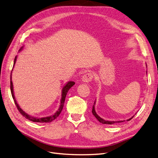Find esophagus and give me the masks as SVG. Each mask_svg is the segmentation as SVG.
<instances>
[{
  "mask_svg": "<svg viewBox=\"0 0 158 158\" xmlns=\"http://www.w3.org/2000/svg\"><path fill=\"white\" fill-rule=\"evenodd\" d=\"M94 75L92 73L90 72H88L86 73H85L83 77H82V81L83 82H85V83H88L92 80Z\"/></svg>",
  "mask_w": 158,
  "mask_h": 158,
  "instance_id": "obj_1",
  "label": "esophagus"
}]
</instances>
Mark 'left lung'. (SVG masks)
<instances>
[{"label": "left lung", "instance_id": "8db88e82", "mask_svg": "<svg viewBox=\"0 0 158 158\" xmlns=\"http://www.w3.org/2000/svg\"><path fill=\"white\" fill-rule=\"evenodd\" d=\"M95 101L94 102V105H93V108H92V114H93V115L95 116V118L97 119L101 123H102V124H106V125H113V124H115V123H121V122H123L124 121H106V120H105V119H102L101 118H100L99 116L96 114V112H95ZM134 117H132L131 118H130V119H128L127 121H130V120H131L132 118H133Z\"/></svg>", "mask_w": 158, "mask_h": 158}]
</instances>
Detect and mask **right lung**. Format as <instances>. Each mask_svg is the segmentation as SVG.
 I'll list each match as a JSON object with an SVG mask.
<instances>
[{
  "label": "right lung",
  "mask_w": 158,
  "mask_h": 158,
  "mask_svg": "<svg viewBox=\"0 0 158 158\" xmlns=\"http://www.w3.org/2000/svg\"><path fill=\"white\" fill-rule=\"evenodd\" d=\"M20 50H21L20 49ZM16 60H17V56L15 57V59H14V64H13V66H14L15 62H16ZM11 73L12 71L11 72V76H10V89H11V95H12V98L13 99V101L15 102V104L18 109V110L19 111V112L24 117H25V118H26L27 119H28L30 121H31L33 122H37V123H50L52 122V121L56 119L58 116L59 115V114H60L61 111H62L63 106H64V101H65V98H66V95L68 92V90H70V88L72 86H73L75 85V83L73 81H69L68 82V83L63 88V90H62V96H61V99H60V105L59 108L57 110V111L53 115L49 116V117H46V118H35V117H32V116L29 115L28 114H27L26 113H25L23 110L20 108V106H19V105L17 104V102L15 98V96L14 94H13V83H12V81H11Z\"/></svg>",
  "instance_id": "1"
}]
</instances>
